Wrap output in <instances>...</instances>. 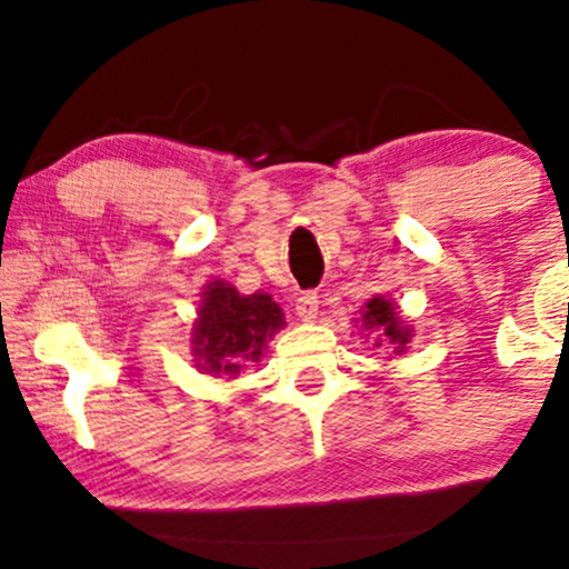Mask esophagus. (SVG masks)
<instances>
[{"instance_id":"esophagus-1","label":"esophagus","mask_w":569,"mask_h":569,"mask_svg":"<svg viewBox=\"0 0 569 569\" xmlns=\"http://www.w3.org/2000/svg\"><path fill=\"white\" fill-rule=\"evenodd\" d=\"M295 313H298L300 321H316V316H319V298H316V292H302L298 302H295Z\"/></svg>"}]
</instances>
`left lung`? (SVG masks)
<instances>
[{"instance_id": "obj_1", "label": "left lung", "mask_w": 569, "mask_h": 569, "mask_svg": "<svg viewBox=\"0 0 569 569\" xmlns=\"http://www.w3.org/2000/svg\"><path fill=\"white\" fill-rule=\"evenodd\" d=\"M356 323H360L366 337L371 335L376 350L392 352V356H405V350H408L412 339V327L402 319V313L397 311L395 302L383 298V295H373V298L360 308V319Z\"/></svg>"}]
</instances>
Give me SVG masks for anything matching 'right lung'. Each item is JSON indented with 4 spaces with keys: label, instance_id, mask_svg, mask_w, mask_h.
<instances>
[{
    "label": "right lung",
    "instance_id": "add662e5",
    "mask_svg": "<svg viewBox=\"0 0 569 569\" xmlns=\"http://www.w3.org/2000/svg\"><path fill=\"white\" fill-rule=\"evenodd\" d=\"M284 327V313L267 292L240 295L234 284L213 279L198 300L190 352L196 368L209 376L238 379L263 358L269 339Z\"/></svg>",
    "mask_w": 569,
    "mask_h": 569
}]
</instances>
